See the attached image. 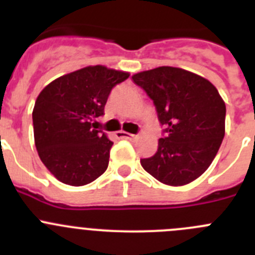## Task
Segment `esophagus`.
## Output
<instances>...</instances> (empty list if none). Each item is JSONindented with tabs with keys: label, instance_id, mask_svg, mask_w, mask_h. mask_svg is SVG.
Instances as JSON below:
<instances>
[{
	"label": "esophagus",
	"instance_id": "34e87169",
	"mask_svg": "<svg viewBox=\"0 0 255 255\" xmlns=\"http://www.w3.org/2000/svg\"><path fill=\"white\" fill-rule=\"evenodd\" d=\"M117 136L120 139H128V140H135V139H136V135L129 134V132L125 131H119L117 132Z\"/></svg>",
	"mask_w": 255,
	"mask_h": 255
}]
</instances>
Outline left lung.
Wrapping results in <instances>:
<instances>
[{"label": "left lung", "mask_w": 255, "mask_h": 255, "mask_svg": "<svg viewBox=\"0 0 255 255\" xmlns=\"http://www.w3.org/2000/svg\"><path fill=\"white\" fill-rule=\"evenodd\" d=\"M163 126L158 149L141 158L143 168L166 185L189 184L209 167L225 136L226 106L207 79L179 67L135 74Z\"/></svg>", "instance_id": "obj_1"}]
</instances>
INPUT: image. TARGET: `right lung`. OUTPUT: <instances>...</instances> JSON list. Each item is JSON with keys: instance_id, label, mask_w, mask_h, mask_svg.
Wrapping results in <instances>:
<instances>
[{"instance_id": "1", "label": "right lung", "mask_w": 255, "mask_h": 255, "mask_svg": "<svg viewBox=\"0 0 255 255\" xmlns=\"http://www.w3.org/2000/svg\"><path fill=\"white\" fill-rule=\"evenodd\" d=\"M129 74L88 66L60 76L40 92L33 110L38 154L61 182L87 185L108 166L112 141L93 120L105 115L112 88Z\"/></svg>"}]
</instances>
